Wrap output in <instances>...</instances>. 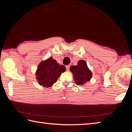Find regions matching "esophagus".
<instances>
[{
    "mask_svg": "<svg viewBox=\"0 0 132 132\" xmlns=\"http://www.w3.org/2000/svg\"><path fill=\"white\" fill-rule=\"evenodd\" d=\"M69 67H70V65H67L66 66V69H67V71H68L69 70Z\"/></svg>",
    "mask_w": 132,
    "mask_h": 132,
    "instance_id": "34e87169",
    "label": "esophagus"
}]
</instances>
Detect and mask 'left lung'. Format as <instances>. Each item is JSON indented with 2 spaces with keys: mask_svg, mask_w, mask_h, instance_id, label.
Masks as SVG:
<instances>
[{
  "mask_svg": "<svg viewBox=\"0 0 132 132\" xmlns=\"http://www.w3.org/2000/svg\"><path fill=\"white\" fill-rule=\"evenodd\" d=\"M69 69L73 75L75 82L78 85L85 84L93 77V73L84 60H79L77 65L71 66Z\"/></svg>",
  "mask_w": 132,
  "mask_h": 132,
  "instance_id": "left-lung-1",
  "label": "left lung"
}]
</instances>
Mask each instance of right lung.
I'll use <instances>...</instances> for the list:
<instances>
[{
  "mask_svg": "<svg viewBox=\"0 0 132 132\" xmlns=\"http://www.w3.org/2000/svg\"><path fill=\"white\" fill-rule=\"evenodd\" d=\"M65 70L64 66L60 65L55 59L50 57L38 65L35 73L36 79L39 85L50 87L57 82Z\"/></svg>",
  "mask_w": 132,
  "mask_h": 132,
  "instance_id": "add662e5",
  "label": "right lung"
}]
</instances>
